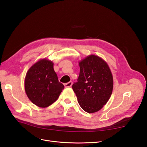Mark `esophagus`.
I'll return each instance as SVG.
<instances>
[{"label":"esophagus","instance_id":"34e87169","mask_svg":"<svg viewBox=\"0 0 147 147\" xmlns=\"http://www.w3.org/2000/svg\"><path fill=\"white\" fill-rule=\"evenodd\" d=\"M72 82H69L68 83H64V85L65 86V88H67V87H70L72 86Z\"/></svg>","mask_w":147,"mask_h":147}]
</instances>
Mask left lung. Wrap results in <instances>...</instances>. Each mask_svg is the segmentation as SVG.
Segmentation results:
<instances>
[{
  "label": "left lung",
  "instance_id": "8db88e82",
  "mask_svg": "<svg viewBox=\"0 0 147 147\" xmlns=\"http://www.w3.org/2000/svg\"><path fill=\"white\" fill-rule=\"evenodd\" d=\"M80 74L72 89L79 105L94 113L106 104L112 93L113 81L108 64L99 56L90 55L79 63Z\"/></svg>",
  "mask_w": 147,
  "mask_h": 147
}]
</instances>
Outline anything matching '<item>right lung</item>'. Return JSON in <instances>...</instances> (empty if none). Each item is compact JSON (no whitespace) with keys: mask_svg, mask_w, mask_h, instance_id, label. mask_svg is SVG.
Segmentation results:
<instances>
[{"mask_svg":"<svg viewBox=\"0 0 147 147\" xmlns=\"http://www.w3.org/2000/svg\"><path fill=\"white\" fill-rule=\"evenodd\" d=\"M24 87L30 101L42 108L54 103L64 88L58 80L53 62L45 59L38 61L29 69Z\"/></svg>","mask_w":147,"mask_h":147,"instance_id":"add662e5","label":"right lung"}]
</instances>
